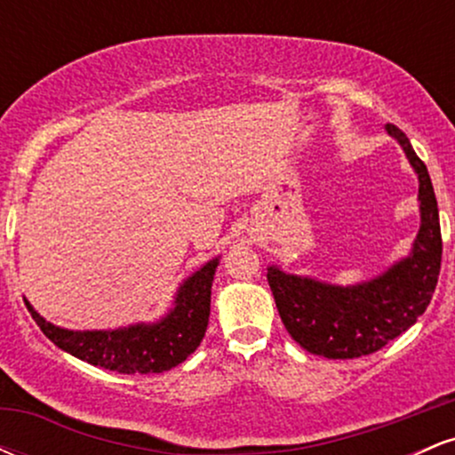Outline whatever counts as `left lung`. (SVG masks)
<instances>
[{
  "instance_id": "left-lung-1",
  "label": "left lung",
  "mask_w": 455,
  "mask_h": 455,
  "mask_svg": "<svg viewBox=\"0 0 455 455\" xmlns=\"http://www.w3.org/2000/svg\"><path fill=\"white\" fill-rule=\"evenodd\" d=\"M387 132L404 149L419 177L421 227L411 254L377 275L353 286H333L315 278L267 269V282L291 338L312 355L353 359L377 353L404 333L426 312L441 271V224L435 188L424 162L400 128Z\"/></svg>"
}]
</instances>
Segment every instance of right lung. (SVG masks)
<instances>
[{
    "instance_id": "obj_1",
    "label": "right lung",
    "mask_w": 455,
    "mask_h": 455,
    "mask_svg": "<svg viewBox=\"0 0 455 455\" xmlns=\"http://www.w3.org/2000/svg\"><path fill=\"white\" fill-rule=\"evenodd\" d=\"M218 259L203 265L180 286L173 310L158 323H139L108 331H72L44 321L25 299L31 318L61 351L119 374H158L186 362L210 323L212 282Z\"/></svg>"
}]
</instances>
